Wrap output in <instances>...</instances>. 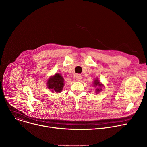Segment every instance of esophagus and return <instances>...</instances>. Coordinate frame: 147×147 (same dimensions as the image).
<instances>
[{
  "label": "esophagus",
  "instance_id": "1",
  "mask_svg": "<svg viewBox=\"0 0 147 147\" xmlns=\"http://www.w3.org/2000/svg\"><path fill=\"white\" fill-rule=\"evenodd\" d=\"M75 78H76V79L78 81H80V80H81V79H82V76H81V75H80V74L76 75V76H75Z\"/></svg>",
  "mask_w": 147,
  "mask_h": 147
}]
</instances>
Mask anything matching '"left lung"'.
Here are the masks:
<instances>
[{
	"mask_svg": "<svg viewBox=\"0 0 147 147\" xmlns=\"http://www.w3.org/2000/svg\"><path fill=\"white\" fill-rule=\"evenodd\" d=\"M93 87H94L95 88H96V93L97 94L99 93L100 92H101L102 90V87H104V85L103 84V83H102L101 82H100L99 79L98 78H96L93 81Z\"/></svg>",
	"mask_w": 147,
	"mask_h": 147,
	"instance_id": "obj_1",
	"label": "left lung"
}]
</instances>
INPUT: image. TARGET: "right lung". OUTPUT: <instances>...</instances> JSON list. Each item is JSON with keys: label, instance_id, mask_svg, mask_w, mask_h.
Segmentation results:
<instances>
[{"label": "right lung", "instance_id": "right-lung-1", "mask_svg": "<svg viewBox=\"0 0 147 147\" xmlns=\"http://www.w3.org/2000/svg\"><path fill=\"white\" fill-rule=\"evenodd\" d=\"M47 87L53 93H60L64 86V79L61 74L50 76L47 81Z\"/></svg>", "mask_w": 147, "mask_h": 147}]
</instances>
